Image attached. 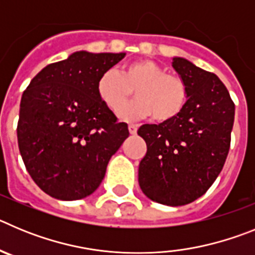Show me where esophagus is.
Listing matches in <instances>:
<instances>
[{"instance_id":"1","label":"esophagus","mask_w":255,"mask_h":255,"mask_svg":"<svg viewBox=\"0 0 255 255\" xmlns=\"http://www.w3.org/2000/svg\"><path fill=\"white\" fill-rule=\"evenodd\" d=\"M138 125H135V124H130L129 125V132L131 135H135L136 134V131H138Z\"/></svg>"}]
</instances>
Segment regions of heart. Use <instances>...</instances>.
<instances>
[{
    "mask_svg": "<svg viewBox=\"0 0 255 255\" xmlns=\"http://www.w3.org/2000/svg\"><path fill=\"white\" fill-rule=\"evenodd\" d=\"M134 90L137 100L125 107ZM97 94L112 112L124 120H136L153 115L158 123L176 117L188 100L185 82L149 58L126 62L120 71L107 70L97 82Z\"/></svg>",
    "mask_w": 255,
    "mask_h": 255,
    "instance_id": "b5f03b06",
    "label": "heart"
}]
</instances>
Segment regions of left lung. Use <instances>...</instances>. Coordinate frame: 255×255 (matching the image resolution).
Returning a JSON list of instances; mask_svg holds the SVG:
<instances>
[{"instance_id": "1", "label": "left lung", "mask_w": 255, "mask_h": 255, "mask_svg": "<svg viewBox=\"0 0 255 255\" xmlns=\"http://www.w3.org/2000/svg\"><path fill=\"white\" fill-rule=\"evenodd\" d=\"M172 67L185 82L188 100L172 120L139 128L147 153L138 180L153 202L177 207L202 197L222 171L235 105L215 74L182 57H172Z\"/></svg>"}]
</instances>
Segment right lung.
<instances>
[{"instance_id":"add662e5","label":"right lung","mask_w":255,"mask_h":255,"mask_svg":"<svg viewBox=\"0 0 255 255\" xmlns=\"http://www.w3.org/2000/svg\"><path fill=\"white\" fill-rule=\"evenodd\" d=\"M74 52L47 65L22 93L17 143L31 179L44 193L76 200L98 189L112 155L129 136L100 100L97 82L125 57Z\"/></svg>"}]
</instances>
